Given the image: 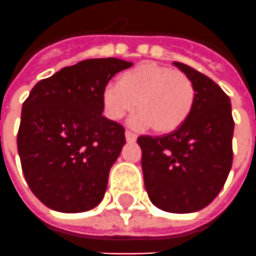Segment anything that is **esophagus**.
Listing matches in <instances>:
<instances>
[{
  "label": "esophagus",
  "mask_w": 256,
  "mask_h": 256,
  "mask_svg": "<svg viewBox=\"0 0 256 256\" xmlns=\"http://www.w3.org/2000/svg\"><path fill=\"white\" fill-rule=\"evenodd\" d=\"M125 138H126V140L132 142V140H135V139H136V135H135L132 131H130V130H126V131H125Z\"/></svg>",
  "instance_id": "obj_1"
}]
</instances>
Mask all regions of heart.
Wrapping results in <instances>:
<instances>
[{"label": "heart", "instance_id": "1", "mask_svg": "<svg viewBox=\"0 0 256 256\" xmlns=\"http://www.w3.org/2000/svg\"><path fill=\"white\" fill-rule=\"evenodd\" d=\"M196 92L185 74L158 64H140L124 72L118 84H107L102 93L103 108L110 120H120L135 107L132 122L162 134L176 131L190 118Z\"/></svg>", "mask_w": 256, "mask_h": 256}]
</instances>
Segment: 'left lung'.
<instances>
[{
    "label": "left lung",
    "instance_id": "8db88e82",
    "mask_svg": "<svg viewBox=\"0 0 256 256\" xmlns=\"http://www.w3.org/2000/svg\"><path fill=\"white\" fill-rule=\"evenodd\" d=\"M196 92L190 118L163 136L142 135V170L149 199L172 213L198 212L219 195L232 164L230 98L210 78L172 62Z\"/></svg>",
    "mask_w": 256,
    "mask_h": 256
}]
</instances>
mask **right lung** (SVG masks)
<instances>
[{"mask_svg":"<svg viewBox=\"0 0 256 256\" xmlns=\"http://www.w3.org/2000/svg\"><path fill=\"white\" fill-rule=\"evenodd\" d=\"M130 66L112 57L84 60L40 80L24 100L18 153L26 182L47 208L79 213L102 202L125 145L124 126L102 116V93Z\"/></svg>","mask_w":256,"mask_h":256,"instance_id":"add662e5","label":"right lung"}]
</instances>
